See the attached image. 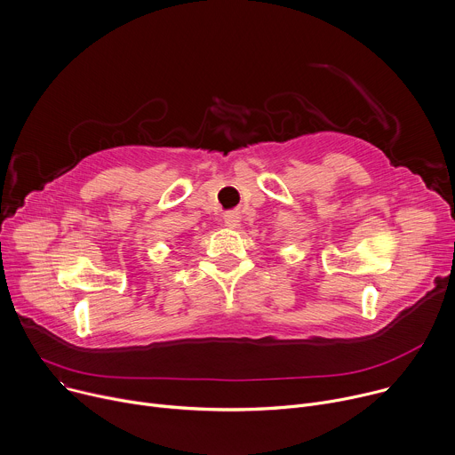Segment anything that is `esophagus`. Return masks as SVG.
Masks as SVG:
<instances>
[{
    "mask_svg": "<svg viewBox=\"0 0 455 455\" xmlns=\"http://www.w3.org/2000/svg\"><path fill=\"white\" fill-rule=\"evenodd\" d=\"M238 222H240V215H238L236 212H229V213L224 215V224H226L228 228H236Z\"/></svg>",
    "mask_w": 455,
    "mask_h": 455,
    "instance_id": "34e87169",
    "label": "esophagus"
}]
</instances>
